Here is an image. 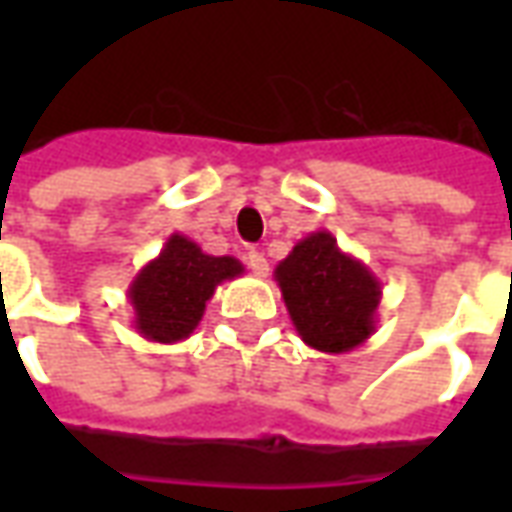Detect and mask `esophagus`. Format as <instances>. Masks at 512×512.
Returning <instances> with one entry per match:
<instances>
[{"mask_svg":"<svg viewBox=\"0 0 512 512\" xmlns=\"http://www.w3.org/2000/svg\"><path fill=\"white\" fill-rule=\"evenodd\" d=\"M244 260H246V266L252 268V274H255V277H266V274H268V260L263 257V252H255V249H249Z\"/></svg>","mask_w":512,"mask_h":512,"instance_id":"esophagus-1","label":"esophagus"}]
</instances>
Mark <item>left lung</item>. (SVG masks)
I'll return each instance as SVG.
<instances>
[{
  "instance_id": "left-lung-1",
  "label": "left lung",
  "mask_w": 512,
  "mask_h": 512,
  "mask_svg": "<svg viewBox=\"0 0 512 512\" xmlns=\"http://www.w3.org/2000/svg\"><path fill=\"white\" fill-rule=\"evenodd\" d=\"M296 332L321 354H348L376 334L381 282L337 246L329 230H315L274 268Z\"/></svg>"
}]
</instances>
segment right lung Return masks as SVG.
<instances>
[{
	"label": "right lung",
	"instance_id": "add662e5",
	"mask_svg": "<svg viewBox=\"0 0 512 512\" xmlns=\"http://www.w3.org/2000/svg\"><path fill=\"white\" fill-rule=\"evenodd\" d=\"M244 274V263L230 255H205L191 238L172 233L164 249L128 285L134 329L150 343H180L191 337L216 288Z\"/></svg>",
	"mask_w": 512,
	"mask_h": 512
}]
</instances>
